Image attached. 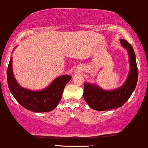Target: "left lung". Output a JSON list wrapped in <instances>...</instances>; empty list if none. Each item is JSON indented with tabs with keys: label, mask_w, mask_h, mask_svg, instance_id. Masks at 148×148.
<instances>
[{
	"label": "left lung",
	"mask_w": 148,
	"mask_h": 148,
	"mask_svg": "<svg viewBox=\"0 0 148 148\" xmlns=\"http://www.w3.org/2000/svg\"><path fill=\"white\" fill-rule=\"evenodd\" d=\"M120 43L129 55L130 70L127 79L121 86L110 90H104L96 84L85 83L84 98L92 110L105 111L120 108L129 100L137 85L138 73L134 48L126 40L120 39Z\"/></svg>",
	"instance_id": "1"
}]
</instances>
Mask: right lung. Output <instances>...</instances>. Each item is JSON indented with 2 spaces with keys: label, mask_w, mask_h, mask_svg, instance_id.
I'll use <instances>...</instances> for the list:
<instances>
[{
  "label": "right lung",
  "mask_w": 148,
  "mask_h": 148,
  "mask_svg": "<svg viewBox=\"0 0 148 148\" xmlns=\"http://www.w3.org/2000/svg\"><path fill=\"white\" fill-rule=\"evenodd\" d=\"M71 79V77L69 75L60 76L54 79L44 89L32 90L21 86L16 81L12 71V57L7 70L10 91L22 106L34 112H46L54 110L61 100L66 84Z\"/></svg>",
  "instance_id": "add662e5"
}]
</instances>
